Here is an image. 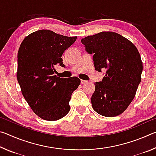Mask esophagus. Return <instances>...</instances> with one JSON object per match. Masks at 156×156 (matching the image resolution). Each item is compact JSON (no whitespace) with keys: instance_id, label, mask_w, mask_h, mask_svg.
Masks as SVG:
<instances>
[{"instance_id":"34e87169","label":"esophagus","mask_w":156,"mask_h":156,"mask_svg":"<svg viewBox=\"0 0 156 156\" xmlns=\"http://www.w3.org/2000/svg\"><path fill=\"white\" fill-rule=\"evenodd\" d=\"M80 83H81V84H85V83H87V80H80Z\"/></svg>"}]
</instances>
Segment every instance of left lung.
<instances>
[{
    "label": "left lung",
    "mask_w": 156,
    "mask_h": 156,
    "mask_svg": "<svg viewBox=\"0 0 156 156\" xmlns=\"http://www.w3.org/2000/svg\"><path fill=\"white\" fill-rule=\"evenodd\" d=\"M86 51L94 54L96 71H105L102 80L95 83L91 96L93 109L106 117H114L126 110L141 81L142 62L136 46L125 37L103 31L81 40Z\"/></svg>",
    "instance_id": "left-lung-1"
}]
</instances>
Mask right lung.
Returning <instances> with one entry per match:
<instances>
[{"mask_svg": "<svg viewBox=\"0 0 156 156\" xmlns=\"http://www.w3.org/2000/svg\"><path fill=\"white\" fill-rule=\"evenodd\" d=\"M77 37L42 30L27 36L18 52L17 80L23 96L42 119L54 121L67 114L72 94L80 85L77 77H57L55 67H64L62 55Z\"/></svg>", "mask_w": 156, "mask_h": 156, "instance_id": "1", "label": "right lung"}]
</instances>
